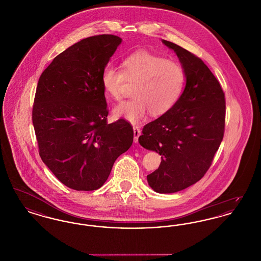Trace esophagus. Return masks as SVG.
I'll list each match as a JSON object with an SVG mask.
<instances>
[{
    "label": "esophagus",
    "instance_id": "obj_1",
    "mask_svg": "<svg viewBox=\"0 0 261 261\" xmlns=\"http://www.w3.org/2000/svg\"><path fill=\"white\" fill-rule=\"evenodd\" d=\"M133 130H134V143L137 144V143H138L139 136L141 135V130H140V127H139V126H134V127H133Z\"/></svg>",
    "mask_w": 261,
    "mask_h": 261
}]
</instances>
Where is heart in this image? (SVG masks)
Returning a JSON list of instances; mask_svg holds the SVG:
<instances>
[{"label": "heart", "mask_w": 261, "mask_h": 261, "mask_svg": "<svg viewBox=\"0 0 261 261\" xmlns=\"http://www.w3.org/2000/svg\"><path fill=\"white\" fill-rule=\"evenodd\" d=\"M126 81L135 83V97L115 106L113 115L137 123L149 111L153 115H162L173 108L182 95L185 72L178 62L138 50L123 60V71L112 63L102 68L100 82L108 97L121 99Z\"/></svg>", "instance_id": "obj_1"}]
</instances>
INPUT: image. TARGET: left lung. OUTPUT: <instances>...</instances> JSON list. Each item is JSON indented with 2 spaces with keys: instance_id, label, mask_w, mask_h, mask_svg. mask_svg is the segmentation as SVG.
Here are the masks:
<instances>
[{
  "instance_id": "obj_1",
  "label": "left lung",
  "mask_w": 261,
  "mask_h": 261,
  "mask_svg": "<svg viewBox=\"0 0 261 261\" xmlns=\"http://www.w3.org/2000/svg\"><path fill=\"white\" fill-rule=\"evenodd\" d=\"M162 43L177 55L186 84L169 112L144 126L140 145L162 155L147 176L160 194L182 191L199 181L219 148L225 126V96L218 80L199 58L172 42Z\"/></svg>"
}]
</instances>
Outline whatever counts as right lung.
I'll return each mask as SVG.
<instances>
[{"label":"right lung","mask_w":261,"mask_h":261,"mask_svg":"<svg viewBox=\"0 0 261 261\" xmlns=\"http://www.w3.org/2000/svg\"><path fill=\"white\" fill-rule=\"evenodd\" d=\"M121 42L111 34L83 39L57 56L39 78L32 112L39 153L62 184L76 191L102 186L133 143L127 121L107 123L100 82Z\"/></svg>","instance_id":"add662e5"}]
</instances>
